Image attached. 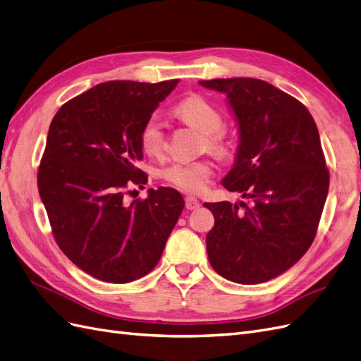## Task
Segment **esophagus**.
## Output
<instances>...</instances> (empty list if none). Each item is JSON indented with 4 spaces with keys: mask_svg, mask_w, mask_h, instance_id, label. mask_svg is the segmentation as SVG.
Segmentation results:
<instances>
[{
    "mask_svg": "<svg viewBox=\"0 0 361 361\" xmlns=\"http://www.w3.org/2000/svg\"><path fill=\"white\" fill-rule=\"evenodd\" d=\"M184 202H186V209L188 210H195V209L200 207V201L197 198H193V197H186Z\"/></svg>",
    "mask_w": 361,
    "mask_h": 361,
    "instance_id": "1",
    "label": "esophagus"
}]
</instances>
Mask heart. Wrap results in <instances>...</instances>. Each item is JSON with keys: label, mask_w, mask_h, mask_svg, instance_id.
I'll return each mask as SVG.
<instances>
[{"label": "heart", "mask_w": 361, "mask_h": 361, "mask_svg": "<svg viewBox=\"0 0 361 361\" xmlns=\"http://www.w3.org/2000/svg\"><path fill=\"white\" fill-rule=\"evenodd\" d=\"M177 114L184 123L204 134V147L218 157L230 152V142L223 131L224 118L214 105L201 96H190L175 106ZM142 149L152 157H159L166 149V133L159 116H149L142 125L140 135ZM160 178L169 186L186 193H200L207 188L214 175V166L209 160L197 161H172L160 169Z\"/></svg>", "instance_id": "b5f03b06"}]
</instances>
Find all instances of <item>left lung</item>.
Segmentation results:
<instances>
[{
    "label": "left lung",
    "instance_id": "obj_1",
    "mask_svg": "<svg viewBox=\"0 0 361 361\" xmlns=\"http://www.w3.org/2000/svg\"><path fill=\"white\" fill-rule=\"evenodd\" d=\"M200 84L224 92L239 125L236 161L223 186L252 200L204 202L215 218L209 262L232 282L262 283L291 269L316 238L329 189L317 125L302 102L269 82Z\"/></svg>",
    "mask_w": 361,
    "mask_h": 361
}]
</instances>
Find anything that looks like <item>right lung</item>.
I'll use <instances>...</instances> for the list:
<instances>
[{
	"mask_svg": "<svg viewBox=\"0 0 361 361\" xmlns=\"http://www.w3.org/2000/svg\"><path fill=\"white\" fill-rule=\"evenodd\" d=\"M177 84L104 82L63 104L50 123L39 197L63 255L99 281L128 283L152 271L184 207L171 188L125 202L129 188L147 183L135 166L142 125Z\"/></svg>",
	"mask_w": 361,
	"mask_h": 361,
	"instance_id": "right-lung-1",
	"label": "right lung"
}]
</instances>
